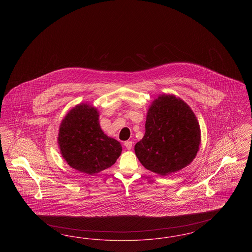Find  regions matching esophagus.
I'll list each match as a JSON object with an SVG mask.
<instances>
[{"label": "esophagus", "instance_id": "obj_1", "mask_svg": "<svg viewBox=\"0 0 252 252\" xmlns=\"http://www.w3.org/2000/svg\"><path fill=\"white\" fill-rule=\"evenodd\" d=\"M132 145H133V143H132L131 141H127V142H125V146L128 149V150H130L132 148Z\"/></svg>", "mask_w": 252, "mask_h": 252}]
</instances>
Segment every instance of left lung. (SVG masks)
I'll return each mask as SVG.
<instances>
[{
  "label": "left lung",
  "mask_w": 252,
  "mask_h": 252,
  "mask_svg": "<svg viewBox=\"0 0 252 252\" xmlns=\"http://www.w3.org/2000/svg\"><path fill=\"white\" fill-rule=\"evenodd\" d=\"M200 143V126L192 108L180 97L160 94L148 108L144 138L134 150L144 168L164 177L188 166Z\"/></svg>",
  "instance_id": "obj_1"
}]
</instances>
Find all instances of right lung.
<instances>
[{
  "label": "right lung",
  "instance_id": "add662e5",
  "mask_svg": "<svg viewBox=\"0 0 252 252\" xmlns=\"http://www.w3.org/2000/svg\"><path fill=\"white\" fill-rule=\"evenodd\" d=\"M58 144L65 161L88 175L110 167L122 153L120 143L101 129L97 108L87 103L76 105L62 119Z\"/></svg>",
  "mask_w": 252,
  "mask_h": 252
}]
</instances>
